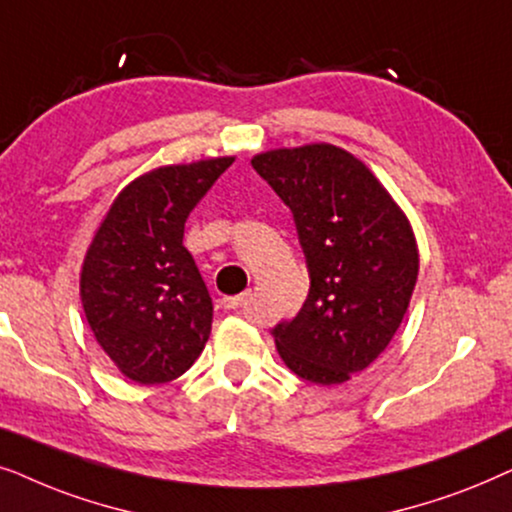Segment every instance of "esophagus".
Listing matches in <instances>:
<instances>
[{
	"mask_svg": "<svg viewBox=\"0 0 512 512\" xmlns=\"http://www.w3.org/2000/svg\"><path fill=\"white\" fill-rule=\"evenodd\" d=\"M252 304V292H243V295H236V297H224L222 299V306L224 309H248Z\"/></svg>",
	"mask_w": 512,
	"mask_h": 512,
	"instance_id": "esophagus-1",
	"label": "esophagus"
}]
</instances>
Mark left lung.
<instances>
[{
  "mask_svg": "<svg viewBox=\"0 0 512 512\" xmlns=\"http://www.w3.org/2000/svg\"><path fill=\"white\" fill-rule=\"evenodd\" d=\"M252 168L292 210L311 288L278 356L318 386L353 379L377 360L410 306L419 245L405 210L358 156L330 142L267 149Z\"/></svg>",
  "mask_w": 512,
  "mask_h": 512,
  "instance_id": "left-lung-1",
  "label": "left lung"
}]
</instances>
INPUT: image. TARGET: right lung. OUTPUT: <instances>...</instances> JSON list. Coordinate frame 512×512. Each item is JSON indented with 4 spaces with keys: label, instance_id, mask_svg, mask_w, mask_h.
Returning <instances> with one entry per match:
<instances>
[{
    "label": "right lung",
    "instance_id": "1",
    "mask_svg": "<svg viewBox=\"0 0 512 512\" xmlns=\"http://www.w3.org/2000/svg\"><path fill=\"white\" fill-rule=\"evenodd\" d=\"M234 159L147 170L114 196L88 243L79 271L86 323L135 384L182 377L208 342L213 302L182 238L192 208Z\"/></svg>",
    "mask_w": 512,
    "mask_h": 512
}]
</instances>
